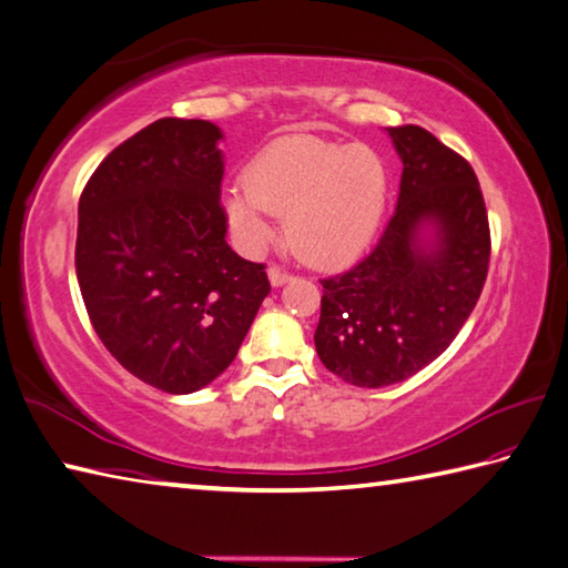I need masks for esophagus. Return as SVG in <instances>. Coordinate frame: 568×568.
Listing matches in <instances>:
<instances>
[{
	"label": "esophagus",
	"mask_w": 568,
	"mask_h": 568,
	"mask_svg": "<svg viewBox=\"0 0 568 568\" xmlns=\"http://www.w3.org/2000/svg\"><path fill=\"white\" fill-rule=\"evenodd\" d=\"M267 281H271V285L273 287H281V285H285L287 281H291V275H287L285 271H281V267H267Z\"/></svg>",
	"instance_id": "obj_1"
}]
</instances>
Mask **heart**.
<instances>
[{"instance_id": "b5f03b06", "label": "heart", "mask_w": 568, "mask_h": 568, "mask_svg": "<svg viewBox=\"0 0 568 568\" xmlns=\"http://www.w3.org/2000/svg\"><path fill=\"white\" fill-rule=\"evenodd\" d=\"M389 195L385 161L355 143L291 133L265 146L245 179L229 183L221 209L233 239L261 251L283 215L291 251L315 267H343L379 229Z\"/></svg>"}]
</instances>
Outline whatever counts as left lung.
Masks as SVG:
<instances>
[{"label":"left lung","instance_id":"8db88e82","mask_svg":"<svg viewBox=\"0 0 568 568\" xmlns=\"http://www.w3.org/2000/svg\"><path fill=\"white\" fill-rule=\"evenodd\" d=\"M402 161L397 209L365 261L323 281L315 349L329 373L387 387L457 337L489 267L479 181L422 126L385 129Z\"/></svg>","mask_w":568,"mask_h":568}]
</instances>
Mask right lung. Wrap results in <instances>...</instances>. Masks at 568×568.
Returning a JSON list of instances; mask_svg holds the SVG:
<instances>
[{"mask_svg":"<svg viewBox=\"0 0 568 568\" xmlns=\"http://www.w3.org/2000/svg\"><path fill=\"white\" fill-rule=\"evenodd\" d=\"M223 131L159 119L113 149L79 201L77 277L97 335L169 395L229 367L271 293L265 265L225 241Z\"/></svg>","mask_w":568,"mask_h":568,"instance_id":"obj_1","label":"right lung"}]
</instances>
